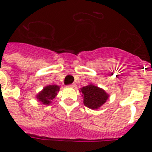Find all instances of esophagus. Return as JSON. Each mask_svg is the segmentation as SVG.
<instances>
[{"label": "esophagus", "mask_w": 152, "mask_h": 152, "mask_svg": "<svg viewBox=\"0 0 152 152\" xmlns=\"http://www.w3.org/2000/svg\"><path fill=\"white\" fill-rule=\"evenodd\" d=\"M76 84L75 83H72V84H70V85H69V86H68V87H69V88H76Z\"/></svg>", "instance_id": "1"}]
</instances>
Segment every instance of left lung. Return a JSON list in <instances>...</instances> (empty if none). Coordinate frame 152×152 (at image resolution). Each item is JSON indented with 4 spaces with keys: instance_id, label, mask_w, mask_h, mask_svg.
I'll list each match as a JSON object with an SVG mask.
<instances>
[{
    "instance_id": "left-lung-1",
    "label": "left lung",
    "mask_w": 152,
    "mask_h": 152,
    "mask_svg": "<svg viewBox=\"0 0 152 152\" xmlns=\"http://www.w3.org/2000/svg\"><path fill=\"white\" fill-rule=\"evenodd\" d=\"M80 92H82L83 104L91 110H98L109 99V94L102 88H100L92 83L80 88Z\"/></svg>"
}]
</instances>
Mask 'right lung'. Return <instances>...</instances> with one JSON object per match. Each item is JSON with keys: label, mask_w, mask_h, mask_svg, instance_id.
<instances>
[{"label": "right lung", "mask_w": 152, "mask_h": 152, "mask_svg": "<svg viewBox=\"0 0 152 152\" xmlns=\"http://www.w3.org/2000/svg\"><path fill=\"white\" fill-rule=\"evenodd\" d=\"M59 91L60 87L56 84L47 85L44 87L43 89L37 94L36 99L43 105L49 106L52 102V100L57 96V92H59Z\"/></svg>", "instance_id": "1"}]
</instances>
